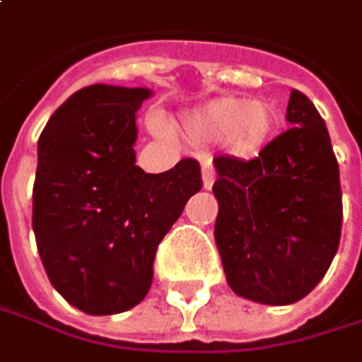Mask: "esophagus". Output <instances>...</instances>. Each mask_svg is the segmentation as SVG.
Instances as JSON below:
<instances>
[{"label": "esophagus", "mask_w": 362, "mask_h": 362, "mask_svg": "<svg viewBox=\"0 0 362 362\" xmlns=\"http://www.w3.org/2000/svg\"><path fill=\"white\" fill-rule=\"evenodd\" d=\"M202 175H204V187H206V189H212L214 180H216V171H214L212 160H204V165H202Z\"/></svg>", "instance_id": "1"}]
</instances>
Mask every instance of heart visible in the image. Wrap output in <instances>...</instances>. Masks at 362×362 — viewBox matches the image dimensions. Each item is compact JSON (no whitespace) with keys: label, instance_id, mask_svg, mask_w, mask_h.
<instances>
[{"label":"heart","instance_id":"obj_1","mask_svg":"<svg viewBox=\"0 0 362 362\" xmlns=\"http://www.w3.org/2000/svg\"><path fill=\"white\" fill-rule=\"evenodd\" d=\"M191 131L202 139H225L231 154L242 158L259 156L278 133V114L265 101L223 97L197 110L189 120Z\"/></svg>","mask_w":362,"mask_h":362}]
</instances>
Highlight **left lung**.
<instances>
[{"label":"left lung","mask_w":362,"mask_h":362,"mask_svg":"<svg viewBox=\"0 0 362 362\" xmlns=\"http://www.w3.org/2000/svg\"><path fill=\"white\" fill-rule=\"evenodd\" d=\"M293 124L255 158L216 156L214 227L235 295L288 305L325 278L341 238L339 165L314 103L293 88Z\"/></svg>","instance_id":"8db88e82"}]
</instances>
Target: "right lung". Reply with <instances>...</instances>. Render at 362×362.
Wrapping results in <instances>:
<instances>
[{"label": "right lung", "mask_w": 362, "mask_h": 362, "mask_svg": "<svg viewBox=\"0 0 362 362\" xmlns=\"http://www.w3.org/2000/svg\"><path fill=\"white\" fill-rule=\"evenodd\" d=\"M148 97V88L84 86L37 141L40 259L50 284L84 314H120L148 295L160 240L204 187L195 158L163 173L135 165V112Z\"/></svg>", "instance_id": "obj_1"}]
</instances>
